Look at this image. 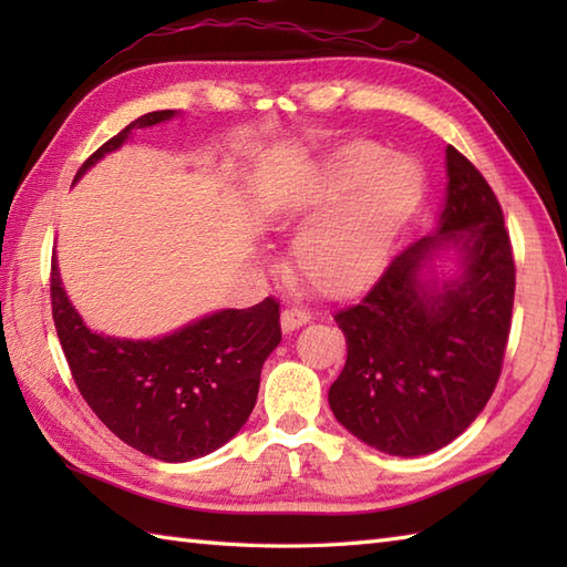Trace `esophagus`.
Returning a JSON list of instances; mask_svg holds the SVG:
<instances>
[{"label":"esophagus","mask_w":567,"mask_h":567,"mask_svg":"<svg viewBox=\"0 0 567 567\" xmlns=\"http://www.w3.org/2000/svg\"><path fill=\"white\" fill-rule=\"evenodd\" d=\"M311 319V315L307 309H299V307H287L282 309V317H280V323H282V331H295L299 327H305V323Z\"/></svg>","instance_id":"34e87169"}]
</instances>
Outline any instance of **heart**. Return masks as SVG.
I'll return each mask as SVG.
<instances>
[{
	"mask_svg": "<svg viewBox=\"0 0 567 567\" xmlns=\"http://www.w3.org/2000/svg\"><path fill=\"white\" fill-rule=\"evenodd\" d=\"M382 146L358 141L311 175L297 195L277 202L270 219L290 224L315 214L295 244V262L323 295H346L363 287L382 268L392 240L421 197L414 163L392 158Z\"/></svg>",
	"mask_w": 567,
	"mask_h": 567,
	"instance_id": "obj_1",
	"label": "heart"
}]
</instances>
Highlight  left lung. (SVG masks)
Here are the masks:
<instances>
[{"label": "left lung", "instance_id": "left-lung-1", "mask_svg": "<svg viewBox=\"0 0 567 567\" xmlns=\"http://www.w3.org/2000/svg\"><path fill=\"white\" fill-rule=\"evenodd\" d=\"M449 195L436 236L390 260L358 305L336 311L348 355L329 390L333 416L390 455H426L473 424L502 375L516 265L499 199L483 173L449 146ZM443 243L464 272L443 288L420 268Z\"/></svg>", "mask_w": 567, "mask_h": 567}]
</instances>
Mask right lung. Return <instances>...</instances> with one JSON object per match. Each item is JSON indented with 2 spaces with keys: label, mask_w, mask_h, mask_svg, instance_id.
<instances>
[{
  "label": "right lung",
  "mask_w": 567,
  "mask_h": 567,
  "mask_svg": "<svg viewBox=\"0 0 567 567\" xmlns=\"http://www.w3.org/2000/svg\"><path fill=\"white\" fill-rule=\"evenodd\" d=\"M175 112L138 116L94 151L78 179L116 151L131 128H146ZM51 305L60 346L84 402L102 424L155 461L185 463L234 439L258 400L260 370L277 343L280 302L224 309L155 341H122L92 333L68 302L51 265Z\"/></svg>",
  "instance_id": "obj_1"
}]
</instances>
